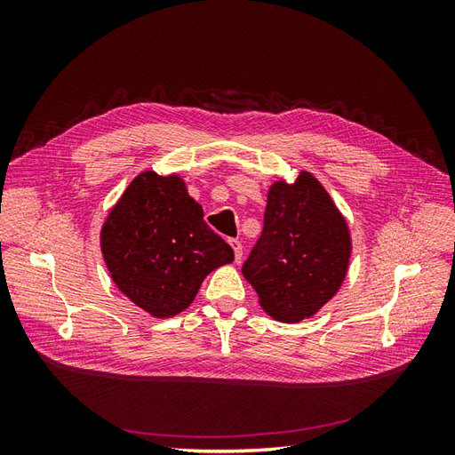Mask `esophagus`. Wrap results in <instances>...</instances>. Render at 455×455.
<instances>
[{"instance_id": "1", "label": "esophagus", "mask_w": 455, "mask_h": 455, "mask_svg": "<svg viewBox=\"0 0 455 455\" xmlns=\"http://www.w3.org/2000/svg\"><path fill=\"white\" fill-rule=\"evenodd\" d=\"M229 244H231L233 252H235V261H241V258H243V244H241V241L239 239H229Z\"/></svg>"}]
</instances>
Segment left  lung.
I'll use <instances>...</instances> for the list:
<instances>
[{"mask_svg":"<svg viewBox=\"0 0 455 455\" xmlns=\"http://www.w3.org/2000/svg\"><path fill=\"white\" fill-rule=\"evenodd\" d=\"M351 233L346 218L316 178L301 171L292 184L273 182L264 231L243 275L275 321L309 319L346 279Z\"/></svg>","mask_w":455,"mask_h":455,"instance_id":"obj_1","label":"left lung"}]
</instances>
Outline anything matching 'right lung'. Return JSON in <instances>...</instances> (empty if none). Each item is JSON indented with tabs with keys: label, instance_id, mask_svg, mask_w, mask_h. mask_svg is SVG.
Returning <instances> with one entry per match:
<instances>
[{
	"label": "right lung",
	"instance_id": "1",
	"mask_svg": "<svg viewBox=\"0 0 455 455\" xmlns=\"http://www.w3.org/2000/svg\"><path fill=\"white\" fill-rule=\"evenodd\" d=\"M100 249L119 291L157 319L189 307L206 275L233 261L182 178L154 171L123 191L102 226Z\"/></svg>",
	"mask_w": 455,
	"mask_h": 455
}]
</instances>
